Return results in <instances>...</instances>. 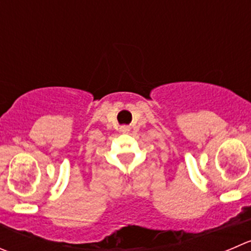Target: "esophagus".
<instances>
[{
  "mask_svg": "<svg viewBox=\"0 0 251 251\" xmlns=\"http://www.w3.org/2000/svg\"><path fill=\"white\" fill-rule=\"evenodd\" d=\"M120 131H121V132H123V133H127L128 131H130V127H128V126H121Z\"/></svg>",
  "mask_w": 251,
  "mask_h": 251,
  "instance_id": "obj_1",
  "label": "esophagus"
}]
</instances>
